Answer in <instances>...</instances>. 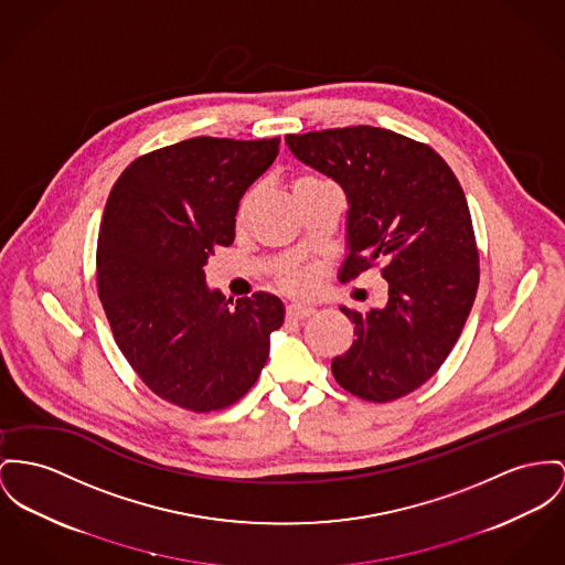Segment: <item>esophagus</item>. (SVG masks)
<instances>
[{"label": "esophagus", "instance_id": "1", "mask_svg": "<svg viewBox=\"0 0 565 565\" xmlns=\"http://www.w3.org/2000/svg\"><path fill=\"white\" fill-rule=\"evenodd\" d=\"M315 312H317V308L310 306V303H289L287 306V317L289 319H308Z\"/></svg>", "mask_w": 565, "mask_h": 565}]
</instances>
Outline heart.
<instances>
[{"label": "heart", "mask_w": 565, "mask_h": 565, "mask_svg": "<svg viewBox=\"0 0 565 565\" xmlns=\"http://www.w3.org/2000/svg\"><path fill=\"white\" fill-rule=\"evenodd\" d=\"M308 182H319V180H317V178H300V180L296 182V186L308 184ZM296 186H294V189H296ZM253 201H255V190L248 192V194L242 199L239 212H237V218H239V221L246 218V214H248ZM282 282H285V287L291 289V291H303V289L310 285V274H308V271H301V269H294V271H287V274L282 276Z\"/></svg>", "instance_id": "heart-1"}]
</instances>
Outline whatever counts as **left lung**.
Here are the masks:
<instances>
[{
  "instance_id": "1",
  "label": "left lung",
  "mask_w": 565,
  "mask_h": 565,
  "mask_svg": "<svg viewBox=\"0 0 565 565\" xmlns=\"http://www.w3.org/2000/svg\"><path fill=\"white\" fill-rule=\"evenodd\" d=\"M306 167L347 196L340 280L383 264L387 301L360 312L351 349L332 360L340 387L373 403L401 398L437 373L476 300L480 259L465 192L428 146L373 126L287 135Z\"/></svg>"
}]
</instances>
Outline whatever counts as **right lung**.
<instances>
[{
  "label": "right lung",
  "mask_w": 565,
  "mask_h": 565,
  "mask_svg": "<svg viewBox=\"0 0 565 565\" xmlns=\"http://www.w3.org/2000/svg\"><path fill=\"white\" fill-rule=\"evenodd\" d=\"M280 141L196 137L151 151L115 182L98 231V296L115 342L153 394L190 412L239 401L262 375L285 303L226 300L203 265Z\"/></svg>",
  "instance_id": "right-lung-1"
}]
</instances>
